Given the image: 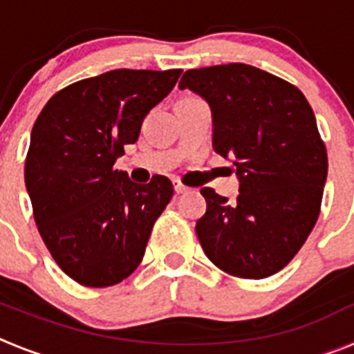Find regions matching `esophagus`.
<instances>
[{
  "instance_id": "1",
  "label": "esophagus",
  "mask_w": 354,
  "mask_h": 354,
  "mask_svg": "<svg viewBox=\"0 0 354 354\" xmlns=\"http://www.w3.org/2000/svg\"><path fill=\"white\" fill-rule=\"evenodd\" d=\"M189 189H192V187L184 186L183 183H179V180H175V193H177V195H183V193H187V192H189Z\"/></svg>"
}]
</instances>
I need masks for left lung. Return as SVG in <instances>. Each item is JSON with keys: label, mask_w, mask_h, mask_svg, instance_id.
Segmentation results:
<instances>
[{"label": "left lung", "mask_w": 354, "mask_h": 354, "mask_svg": "<svg viewBox=\"0 0 354 354\" xmlns=\"http://www.w3.org/2000/svg\"><path fill=\"white\" fill-rule=\"evenodd\" d=\"M179 88L212 111V147L234 162V202L211 187L196 221L205 255L225 273L268 278L283 270L312 232L328 175L314 111L294 84L245 64L184 72Z\"/></svg>", "instance_id": "left-lung-1"}]
</instances>
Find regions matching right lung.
<instances>
[{
  "instance_id": "right-lung-1",
  "label": "right lung",
  "mask_w": 354,
  "mask_h": 354,
  "mask_svg": "<svg viewBox=\"0 0 354 354\" xmlns=\"http://www.w3.org/2000/svg\"><path fill=\"white\" fill-rule=\"evenodd\" d=\"M180 72L117 68L81 80L56 92L31 129L24 183L35 223L56 264L81 286L129 277L174 195L167 177L136 184L113 165Z\"/></svg>"
}]
</instances>
